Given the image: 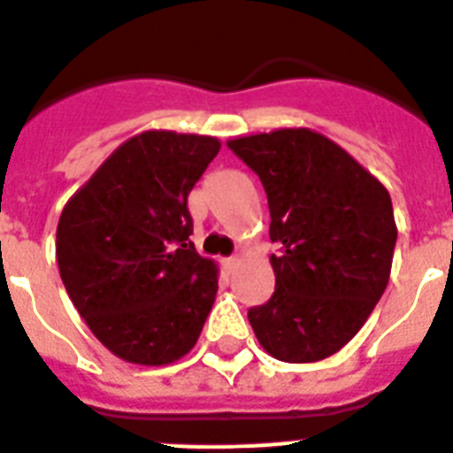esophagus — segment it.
<instances>
[{"label":"esophagus","mask_w":453,"mask_h":453,"mask_svg":"<svg viewBox=\"0 0 453 453\" xmlns=\"http://www.w3.org/2000/svg\"><path fill=\"white\" fill-rule=\"evenodd\" d=\"M235 265H238V256H229V258H222V267L229 272V274L235 270Z\"/></svg>","instance_id":"34e87169"}]
</instances>
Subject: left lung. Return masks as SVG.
<instances>
[{
  "label": "left lung",
  "mask_w": 453,
  "mask_h": 453,
  "mask_svg": "<svg viewBox=\"0 0 453 453\" xmlns=\"http://www.w3.org/2000/svg\"><path fill=\"white\" fill-rule=\"evenodd\" d=\"M258 174L270 206L274 295L250 308L270 356L315 363L349 342L390 279L397 226L388 190L334 140L279 129L226 142Z\"/></svg>",
  "instance_id": "left-lung-1"
}]
</instances>
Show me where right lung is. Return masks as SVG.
<instances>
[{
	"label": "right lung",
	"instance_id": "right-lung-1",
	"mask_svg": "<svg viewBox=\"0 0 453 453\" xmlns=\"http://www.w3.org/2000/svg\"><path fill=\"white\" fill-rule=\"evenodd\" d=\"M218 151L211 135L145 131L63 208V286L99 342L124 361H179L213 308L218 267L190 242L188 195Z\"/></svg>",
	"mask_w": 453,
	"mask_h": 453
}]
</instances>
